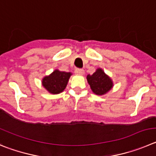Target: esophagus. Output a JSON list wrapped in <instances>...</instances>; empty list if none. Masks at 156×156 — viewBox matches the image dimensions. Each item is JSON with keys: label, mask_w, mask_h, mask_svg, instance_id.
Here are the masks:
<instances>
[{"label": "esophagus", "mask_w": 156, "mask_h": 156, "mask_svg": "<svg viewBox=\"0 0 156 156\" xmlns=\"http://www.w3.org/2000/svg\"><path fill=\"white\" fill-rule=\"evenodd\" d=\"M75 74L76 75H84V73H85V71H84L83 69H81V68H76L75 71Z\"/></svg>", "instance_id": "esophagus-1"}]
</instances>
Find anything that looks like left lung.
Returning <instances> with one entry per match:
<instances>
[{
    "label": "left lung",
    "mask_w": 156,
    "mask_h": 156,
    "mask_svg": "<svg viewBox=\"0 0 156 156\" xmlns=\"http://www.w3.org/2000/svg\"><path fill=\"white\" fill-rule=\"evenodd\" d=\"M87 81L92 92L99 95L106 94L113 85L111 78L106 75L101 68H98L92 75H87Z\"/></svg>",
    "instance_id": "1"
}]
</instances>
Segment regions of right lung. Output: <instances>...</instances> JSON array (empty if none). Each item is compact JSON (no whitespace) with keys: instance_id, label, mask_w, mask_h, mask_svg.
I'll return each instance as SVG.
<instances>
[{"instance_id":"add662e5","label":"right lung","mask_w":156,"mask_h":156,"mask_svg":"<svg viewBox=\"0 0 156 156\" xmlns=\"http://www.w3.org/2000/svg\"><path fill=\"white\" fill-rule=\"evenodd\" d=\"M71 75V72L55 70L50 75L43 78L42 84L50 93L59 94L65 89Z\"/></svg>"}]
</instances>
